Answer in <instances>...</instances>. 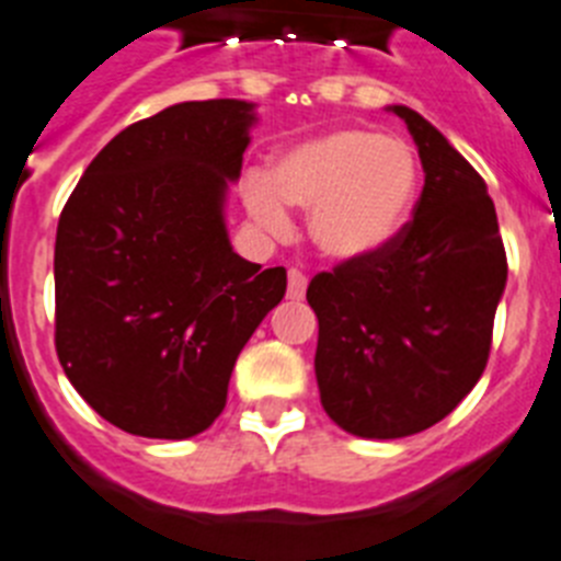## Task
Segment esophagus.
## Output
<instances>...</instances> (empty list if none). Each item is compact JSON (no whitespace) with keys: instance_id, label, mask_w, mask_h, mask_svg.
<instances>
[{"instance_id":"1","label":"esophagus","mask_w":561,"mask_h":561,"mask_svg":"<svg viewBox=\"0 0 561 561\" xmlns=\"http://www.w3.org/2000/svg\"><path fill=\"white\" fill-rule=\"evenodd\" d=\"M305 290H308V276L296 271V267H290L287 271V296L290 299H305Z\"/></svg>"}]
</instances>
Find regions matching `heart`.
Masks as SVG:
<instances>
[{"instance_id": "heart-1", "label": "heart", "mask_w": 561, "mask_h": 561, "mask_svg": "<svg viewBox=\"0 0 561 561\" xmlns=\"http://www.w3.org/2000/svg\"><path fill=\"white\" fill-rule=\"evenodd\" d=\"M421 165L403 140L375 129H333L279 152L265 172H248L242 203L267 233L290 226L285 206L310 208L313 245L335 262L381 253L415 211Z\"/></svg>"}]
</instances>
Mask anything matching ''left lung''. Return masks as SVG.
Returning a JSON list of instances; mask_svg holds the SVG:
<instances>
[{
  "label": "left lung",
  "mask_w": 561,
  "mask_h": 561,
  "mask_svg": "<svg viewBox=\"0 0 561 561\" xmlns=\"http://www.w3.org/2000/svg\"><path fill=\"white\" fill-rule=\"evenodd\" d=\"M389 110L421 154L415 217L381 253L341 262L308 287L321 407L369 440L423 432L469 396L489 362L508 279L483 178L423 115Z\"/></svg>",
  "instance_id": "1"
}]
</instances>
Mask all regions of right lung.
Instances as JSON below:
<instances>
[{"label": "right lung", "mask_w": 561, "mask_h": 561, "mask_svg": "<svg viewBox=\"0 0 561 561\" xmlns=\"http://www.w3.org/2000/svg\"><path fill=\"white\" fill-rule=\"evenodd\" d=\"M256 124L237 99L126 126L87 165L56 231V353L104 421L186 440L226 409L233 364L285 296V267L233 253L228 186Z\"/></svg>", "instance_id": "1"}]
</instances>
